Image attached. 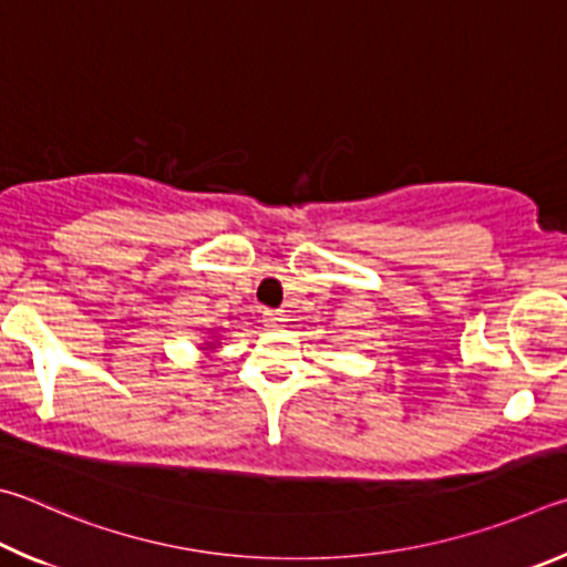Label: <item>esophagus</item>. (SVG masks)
I'll return each mask as SVG.
<instances>
[{
	"instance_id": "1",
	"label": "esophagus",
	"mask_w": 567,
	"mask_h": 567,
	"mask_svg": "<svg viewBox=\"0 0 567 567\" xmlns=\"http://www.w3.org/2000/svg\"><path fill=\"white\" fill-rule=\"evenodd\" d=\"M281 316H278L276 311H266L264 313V326H266V329H271V331H276L278 329V326H281Z\"/></svg>"
}]
</instances>
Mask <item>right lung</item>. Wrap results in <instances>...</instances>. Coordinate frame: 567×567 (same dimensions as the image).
Instances as JSON below:
<instances>
[{
    "label": "right lung",
    "mask_w": 567,
    "mask_h": 567,
    "mask_svg": "<svg viewBox=\"0 0 567 567\" xmlns=\"http://www.w3.org/2000/svg\"><path fill=\"white\" fill-rule=\"evenodd\" d=\"M198 349L206 355V359H212V353H216V349H221V336L218 333H206L204 336V343H198Z\"/></svg>",
    "instance_id": "add662e5"
}]
</instances>
